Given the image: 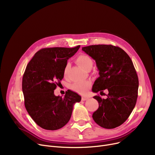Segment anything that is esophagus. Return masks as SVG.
<instances>
[{
    "label": "esophagus",
    "mask_w": 155,
    "mask_h": 155,
    "mask_svg": "<svg viewBox=\"0 0 155 155\" xmlns=\"http://www.w3.org/2000/svg\"><path fill=\"white\" fill-rule=\"evenodd\" d=\"M87 99H88V97H82V101H86V100H87Z\"/></svg>",
    "instance_id": "obj_1"
}]
</instances>
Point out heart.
Segmentation results:
<instances>
[{
	"label": "heart",
	"mask_w": 155,
	"mask_h": 155,
	"mask_svg": "<svg viewBox=\"0 0 155 155\" xmlns=\"http://www.w3.org/2000/svg\"><path fill=\"white\" fill-rule=\"evenodd\" d=\"M77 62L80 66L82 67L85 70L91 69L93 66V60L90 56L87 54H81L77 58ZM70 68V63H67L65 65L63 70L64 76H67L69 69ZM91 87V83L90 82H75L71 85V88L75 92L80 94H85L89 88Z\"/></svg>",
	"instance_id": "1"
}]
</instances>
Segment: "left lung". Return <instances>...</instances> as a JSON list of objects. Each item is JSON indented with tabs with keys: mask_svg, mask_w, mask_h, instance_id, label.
<instances>
[{
	"mask_svg": "<svg viewBox=\"0 0 155 155\" xmlns=\"http://www.w3.org/2000/svg\"><path fill=\"white\" fill-rule=\"evenodd\" d=\"M82 50L95 61L99 71L92 92L101 94L105 89L109 92L105 99L94 97L99 108L92 117L104 128L117 127L127 119L137 98L139 81L133 61L123 49L110 45H91Z\"/></svg>",
	"mask_w": 155,
	"mask_h": 155,
	"instance_id": "8db88e82",
	"label": "left lung"
}]
</instances>
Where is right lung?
<instances>
[{
	"label": "right lung",
	"instance_id": "obj_1",
	"mask_svg": "<svg viewBox=\"0 0 155 155\" xmlns=\"http://www.w3.org/2000/svg\"><path fill=\"white\" fill-rule=\"evenodd\" d=\"M80 47L41 49L27 65L22 83L24 105L31 118L43 129L53 131L66 125L73 105L81 101V96L71 91H68L63 98L54 94L63 78L68 60Z\"/></svg>",
	"mask_w": 155,
	"mask_h": 155
}]
</instances>
